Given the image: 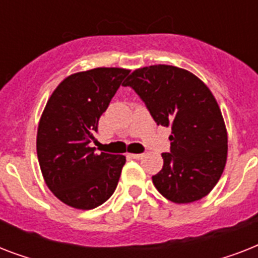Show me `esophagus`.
Instances as JSON below:
<instances>
[{
    "label": "esophagus",
    "instance_id": "esophagus-1",
    "mask_svg": "<svg viewBox=\"0 0 258 258\" xmlns=\"http://www.w3.org/2000/svg\"><path fill=\"white\" fill-rule=\"evenodd\" d=\"M128 157L134 158V159H142L145 157V154H128Z\"/></svg>",
    "mask_w": 258,
    "mask_h": 258
}]
</instances>
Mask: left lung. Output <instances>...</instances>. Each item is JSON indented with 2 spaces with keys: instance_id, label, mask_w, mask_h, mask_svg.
Wrapping results in <instances>:
<instances>
[{
  "instance_id": "8db88e82",
  "label": "left lung",
  "mask_w": 258,
  "mask_h": 258,
  "mask_svg": "<svg viewBox=\"0 0 258 258\" xmlns=\"http://www.w3.org/2000/svg\"><path fill=\"white\" fill-rule=\"evenodd\" d=\"M145 103L158 125L170 127V153L153 182L175 204L208 196L220 180L228 155V134L210 89L188 71L151 66L134 71L123 83Z\"/></svg>"
}]
</instances>
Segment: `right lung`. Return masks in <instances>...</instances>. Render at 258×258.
Listing matches in <instances>:
<instances>
[{"mask_svg": "<svg viewBox=\"0 0 258 258\" xmlns=\"http://www.w3.org/2000/svg\"><path fill=\"white\" fill-rule=\"evenodd\" d=\"M130 74L123 68H95L64 79L40 119L37 157L46 186L72 208L91 210L112 196L124 155L95 154L101 113Z\"/></svg>", "mask_w": 258, "mask_h": 258, "instance_id": "add662e5", "label": "right lung"}]
</instances>
